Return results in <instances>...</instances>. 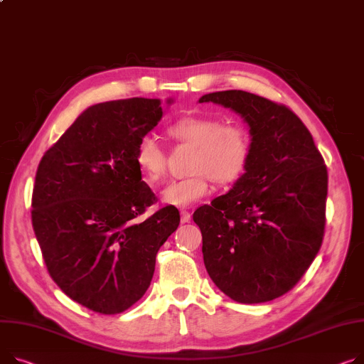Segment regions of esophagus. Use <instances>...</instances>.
<instances>
[{"label":"esophagus","mask_w":364,"mask_h":364,"mask_svg":"<svg viewBox=\"0 0 364 364\" xmlns=\"http://www.w3.org/2000/svg\"><path fill=\"white\" fill-rule=\"evenodd\" d=\"M180 215H181V224H186V223H190V213L187 212V210H181L180 212Z\"/></svg>","instance_id":"obj_1"}]
</instances>
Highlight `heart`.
Segmentation results:
<instances>
[{"mask_svg":"<svg viewBox=\"0 0 364 364\" xmlns=\"http://www.w3.org/2000/svg\"><path fill=\"white\" fill-rule=\"evenodd\" d=\"M169 136L195 148L188 177L169 181L161 200L171 206H188L209 193V181L230 184L245 173L250 158V136L240 124H224L220 118L186 117L169 127ZM134 161L149 181H158L166 171V154L158 140L146 134L139 139Z\"/></svg>","mask_w":364,"mask_h":364,"instance_id":"obj_1","label":"heart"}]
</instances>
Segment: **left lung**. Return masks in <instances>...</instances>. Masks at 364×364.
I'll list each match as a JSON object with an SVG mask.
<instances>
[{
	"instance_id": "1",
	"label": "left lung",
	"mask_w": 364,
	"mask_h": 364,
	"mask_svg": "<svg viewBox=\"0 0 364 364\" xmlns=\"http://www.w3.org/2000/svg\"><path fill=\"white\" fill-rule=\"evenodd\" d=\"M232 109L250 133V158L232 188L193 213L206 271L238 303L289 291L316 257L325 231L328 171L303 121L245 90L203 95Z\"/></svg>"
}]
</instances>
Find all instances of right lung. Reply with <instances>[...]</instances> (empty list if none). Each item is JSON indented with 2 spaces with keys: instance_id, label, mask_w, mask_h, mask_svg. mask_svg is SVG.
<instances>
[{
  "instance_id": "1",
  "label": "right lung",
  "mask_w": 364,
  "mask_h": 364,
  "mask_svg": "<svg viewBox=\"0 0 364 364\" xmlns=\"http://www.w3.org/2000/svg\"><path fill=\"white\" fill-rule=\"evenodd\" d=\"M162 114L159 100L92 105L38 166L32 225L48 272L63 293L96 313H121L143 297L159 247L180 224L174 206L134 221L156 200L134 149Z\"/></svg>"
}]
</instances>
